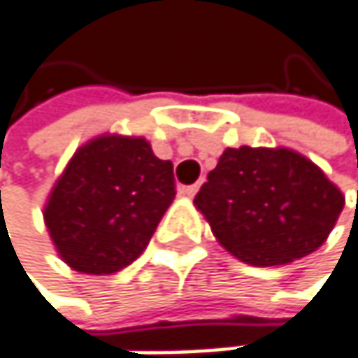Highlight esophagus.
<instances>
[{"label":"esophagus","instance_id":"1","mask_svg":"<svg viewBox=\"0 0 358 358\" xmlns=\"http://www.w3.org/2000/svg\"><path fill=\"white\" fill-rule=\"evenodd\" d=\"M199 188H201V184L196 182V184H190V186H184V190H182V192H184V194H186L188 199H192V196H194V194L199 192Z\"/></svg>","mask_w":358,"mask_h":358}]
</instances>
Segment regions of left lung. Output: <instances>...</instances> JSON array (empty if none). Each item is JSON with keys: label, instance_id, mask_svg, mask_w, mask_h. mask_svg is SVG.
Wrapping results in <instances>:
<instances>
[{"label": "left lung", "instance_id": "1", "mask_svg": "<svg viewBox=\"0 0 358 358\" xmlns=\"http://www.w3.org/2000/svg\"><path fill=\"white\" fill-rule=\"evenodd\" d=\"M217 243L243 263L286 265L327 241L344 194L286 147L226 149L194 196Z\"/></svg>", "mask_w": 358, "mask_h": 358}]
</instances>
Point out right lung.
I'll return each mask as SVG.
<instances>
[{
    "label": "right lung",
    "mask_w": 358,
    "mask_h": 358,
    "mask_svg": "<svg viewBox=\"0 0 358 358\" xmlns=\"http://www.w3.org/2000/svg\"><path fill=\"white\" fill-rule=\"evenodd\" d=\"M174 196L172 162L155 157L147 138L99 134L68 162L43 220L64 263L109 275L147 249Z\"/></svg>",
    "instance_id": "obj_1"
}]
</instances>
